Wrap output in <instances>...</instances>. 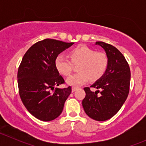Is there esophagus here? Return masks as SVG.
Masks as SVG:
<instances>
[{
	"mask_svg": "<svg viewBox=\"0 0 146 146\" xmlns=\"http://www.w3.org/2000/svg\"><path fill=\"white\" fill-rule=\"evenodd\" d=\"M76 90H77V88H75V87H73V88H72V92H75V91Z\"/></svg>",
	"mask_w": 146,
	"mask_h": 146,
	"instance_id": "1",
	"label": "esophagus"
}]
</instances>
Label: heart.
Masks as SVG:
<instances>
[{
	"instance_id": "obj_1",
	"label": "heart",
	"mask_w": 146,
	"mask_h": 146,
	"mask_svg": "<svg viewBox=\"0 0 146 146\" xmlns=\"http://www.w3.org/2000/svg\"><path fill=\"white\" fill-rule=\"evenodd\" d=\"M71 61L78 64L79 73L69 76L66 82L72 86H79L86 83L90 79L92 81L103 76L108 66V58L103 52H96L94 49L85 45L78 46L70 51ZM55 66L60 73L69 76L73 70V64L64 54L57 56Z\"/></svg>"
}]
</instances>
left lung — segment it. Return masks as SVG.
<instances>
[{
	"mask_svg": "<svg viewBox=\"0 0 146 146\" xmlns=\"http://www.w3.org/2000/svg\"><path fill=\"white\" fill-rule=\"evenodd\" d=\"M95 44L105 51L108 66L102 77L90 86L98 90L92 92L90 88H84L85 98L82 104L88 117L103 121L114 117L126 101L129 92L131 71L126 58L116 47L103 42H96Z\"/></svg>",
	"mask_w": 146,
	"mask_h": 146,
	"instance_id": "obj_1",
	"label": "left lung"
}]
</instances>
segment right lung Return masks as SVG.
<instances>
[{"label":"right lung","mask_w":146,"mask_h":146,"mask_svg":"<svg viewBox=\"0 0 146 146\" xmlns=\"http://www.w3.org/2000/svg\"><path fill=\"white\" fill-rule=\"evenodd\" d=\"M45 39L33 44L23 56L17 72L19 94L23 104L36 119L49 121L58 117L71 87H56L64 80L56 68L57 56L73 44Z\"/></svg>","instance_id":"add662e5"}]
</instances>
